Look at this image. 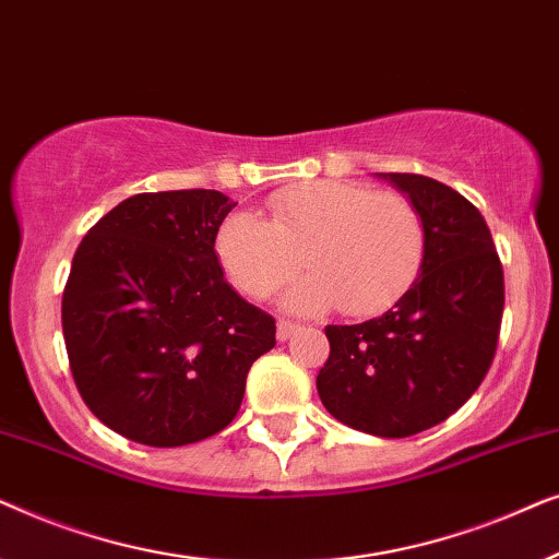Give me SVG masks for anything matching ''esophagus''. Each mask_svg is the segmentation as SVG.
I'll return each mask as SVG.
<instances>
[{
	"label": "esophagus",
	"instance_id": "esophagus-1",
	"mask_svg": "<svg viewBox=\"0 0 559 559\" xmlns=\"http://www.w3.org/2000/svg\"><path fill=\"white\" fill-rule=\"evenodd\" d=\"M297 331H300V323H293V320H280V323H277V338L280 341H289Z\"/></svg>",
	"mask_w": 559,
	"mask_h": 559
}]
</instances>
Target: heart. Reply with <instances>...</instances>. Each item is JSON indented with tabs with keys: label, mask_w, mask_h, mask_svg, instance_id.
<instances>
[{
	"label": "heart",
	"mask_w": 559,
	"mask_h": 559,
	"mask_svg": "<svg viewBox=\"0 0 559 559\" xmlns=\"http://www.w3.org/2000/svg\"><path fill=\"white\" fill-rule=\"evenodd\" d=\"M270 221L234 213L218 228L216 254L241 293L264 300L302 262L312 270L287 289L297 312L341 305L348 316L386 310L423 270L427 226L407 195L343 180H312L277 190Z\"/></svg>",
	"instance_id": "obj_1"
}]
</instances>
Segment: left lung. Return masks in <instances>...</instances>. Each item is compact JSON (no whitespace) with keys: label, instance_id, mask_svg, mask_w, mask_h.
I'll use <instances>...</instances> for the list:
<instances>
[{"label":"left lung","instance_id":"left-lung-1","mask_svg":"<svg viewBox=\"0 0 559 559\" xmlns=\"http://www.w3.org/2000/svg\"><path fill=\"white\" fill-rule=\"evenodd\" d=\"M423 213L419 277L384 316L328 325L331 356L318 394L338 423L379 438H409L471 400L493 361L503 270L476 205L412 173H377Z\"/></svg>","mask_w":559,"mask_h":559}]
</instances>
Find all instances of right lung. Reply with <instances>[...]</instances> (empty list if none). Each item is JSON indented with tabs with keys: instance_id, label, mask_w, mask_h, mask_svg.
Returning a JSON list of instances; mask_svg holds the SVG:
<instances>
[{
	"instance_id": "add662e5",
	"label": "right lung",
	"mask_w": 559,
	"mask_h": 559,
	"mask_svg": "<svg viewBox=\"0 0 559 559\" xmlns=\"http://www.w3.org/2000/svg\"><path fill=\"white\" fill-rule=\"evenodd\" d=\"M218 190L140 193L75 249L63 338L83 402L114 432L178 448L224 430L251 364L274 348V318L224 280Z\"/></svg>"
}]
</instances>
